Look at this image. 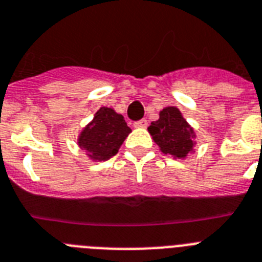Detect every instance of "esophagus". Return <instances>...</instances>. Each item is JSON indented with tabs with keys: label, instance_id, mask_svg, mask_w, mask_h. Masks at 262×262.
<instances>
[{
	"label": "esophagus",
	"instance_id": "34e87169",
	"mask_svg": "<svg viewBox=\"0 0 262 262\" xmlns=\"http://www.w3.org/2000/svg\"><path fill=\"white\" fill-rule=\"evenodd\" d=\"M148 126V121L146 120H140L135 122V127H146Z\"/></svg>",
	"mask_w": 262,
	"mask_h": 262
}]
</instances>
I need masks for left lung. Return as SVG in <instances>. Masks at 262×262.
I'll list each match as a JSON object with an SVG mask.
<instances>
[{
    "instance_id": "left-lung-1",
    "label": "left lung",
    "mask_w": 262,
    "mask_h": 262,
    "mask_svg": "<svg viewBox=\"0 0 262 262\" xmlns=\"http://www.w3.org/2000/svg\"><path fill=\"white\" fill-rule=\"evenodd\" d=\"M148 130L164 155L184 160L194 150V129L176 106L164 107L160 118L151 122Z\"/></svg>"
}]
</instances>
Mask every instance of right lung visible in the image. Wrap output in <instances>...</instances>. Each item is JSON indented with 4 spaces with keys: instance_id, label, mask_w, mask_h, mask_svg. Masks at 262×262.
Segmentation results:
<instances>
[{
    "instance_id": "add662e5",
    "label": "right lung",
    "mask_w": 262,
    "mask_h": 262,
    "mask_svg": "<svg viewBox=\"0 0 262 262\" xmlns=\"http://www.w3.org/2000/svg\"><path fill=\"white\" fill-rule=\"evenodd\" d=\"M132 129L126 125L122 114L112 107H100L93 120L81 130L77 144L86 151L93 161H106L118 153V149Z\"/></svg>"
}]
</instances>
